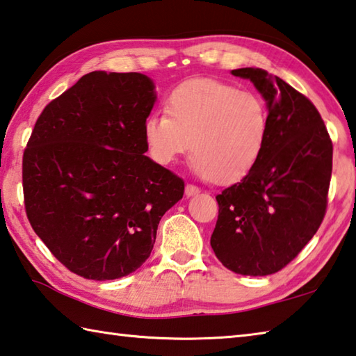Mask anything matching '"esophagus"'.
Segmentation results:
<instances>
[{"mask_svg": "<svg viewBox=\"0 0 356 356\" xmlns=\"http://www.w3.org/2000/svg\"><path fill=\"white\" fill-rule=\"evenodd\" d=\"M199 193H200V190L197 188V186L196 185H186L185 186V196L186 197H191V196H196V195H199Z\"/></svg>", "mask_w": 356, "mask_h": 356, "instance_id": "obj_1", "label": "esophagus"}]
</instances>
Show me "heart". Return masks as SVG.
I'll list each match as a JSON object with an SVG mask.
<instances>
[{"instance_id": "1", "label": "heart", "mask_w": 356, "mask_h": 356, "mask_svg": "<svg viewBox=\"0 0 356 356\" xmlns=\"http://www.w3.org/2000/svg\"><path fill=\"white\" fill-rule=\"evenodd\" d=\"M268 122L258 95L215 79H191L168 96L166 113L147 116L143 135L159 165L174 163L191 147V170L199 177L234 184L257 165Z\"/></svg>"}]
</instances>
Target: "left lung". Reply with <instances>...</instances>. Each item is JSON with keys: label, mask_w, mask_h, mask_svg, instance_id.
I'll use <instances>...</instances> for the list:
<instances>
[{"label": "left lung", "mask_w": 356, "mask_h": 356, "mask_svg": "<svg viewBox=\"0 0 356 356\" xmlns=\"http://www.w3.org/2000/svg\"><path fill=\"white\" fill-rule=\"evenodd\" d=\"M266 101L263 152L241 182L216 196L219 215L211 249L241 275L279 273L318 232L325 216L333 145L318 108L261 68H238Z\"/></svg>", "instance_id": "obj_1"}]
</instances>
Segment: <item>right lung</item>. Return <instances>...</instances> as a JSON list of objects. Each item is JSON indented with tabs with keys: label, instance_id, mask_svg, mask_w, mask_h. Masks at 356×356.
<instances>
[{
	"label": "right lung",
	"instance_id": "right-lung-1",
	"mask_svg": "<svg viewBox=\"0 0 356 356\" xmlns=\"http://www.w3.org/2000/svg\"><path fill=\"white\" fill-rule=\"evenodd\" d=\"M157 95L141 73L92 71L51 101L23 154L26 215L71 273L115 280L143 264L184 180L151 160Z\"/></svg>",
	"mask_w": 356,
	"mask_h": 356
}]
</instances>
